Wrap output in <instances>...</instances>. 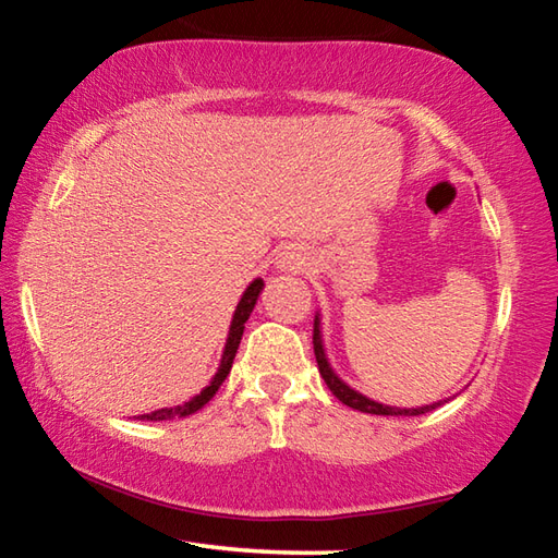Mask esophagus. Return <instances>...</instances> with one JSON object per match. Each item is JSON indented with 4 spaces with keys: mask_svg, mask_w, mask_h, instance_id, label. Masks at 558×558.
<instances>
[{
    "mask_svg": "<svg viewBox=\"0 0 558 558\" xmlns=\"http://www.w3.org/2000/svg\"><path fill=\"white\" fill-rule=\"evenodd\" d=\"M276 266L282 272H302L310 268V253L305 245L288 243V245H282L280 253L276 256Z\"/></svg>",
    "mask_w": 558,
    "mask_h": 558,
    "instance_id": "1",
    "label": "esophagus"
}]
</instances>
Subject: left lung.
<instances>
[{
  "instance_id": "obj_1",
  "label": "left lung",
  "mask_w": 558,
  "mask_h": 558,
  "mask_svg": "<svg viewBox=\"0 0 558 558\" xmlns=\"http://www.w3.org/2000/svg\"><path fill=\"white\" fill-rule=\"evenodd\" d=\"M313 344H315V356H317V366H319V374H323L325 384L329 386V391H332L339 401L349 409L354 411H362V413H374V415H421V413H428L433 409H438L446 401H438V403H426V405H418V409H399V405H386L369 399V396L359 393L356 389H352L347 381H342L337 376V372L332 369V364H329L327 352H325V342H323V317L319 313L315 315V332H313Z\"/></svg>"
}]
</instances>
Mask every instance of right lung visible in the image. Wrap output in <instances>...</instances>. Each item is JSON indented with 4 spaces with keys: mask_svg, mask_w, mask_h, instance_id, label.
I'll list each match as a JSON object with an SVG mask.
<instances>
[{
    "mask_svg": "<svg viewBox=\"0 0 558 558\" xmlns=\"http://www.w3.org/2000/svg\"><path fill=\"white\" fill-rule=\"evenodd\" d=\"M266 282L260 278H256L251 282L248 288L243 290V295L239 300V305L233 310V317H231V327H229V337H226V344H223V354H221V362H219V369L211 376L209 386H204V389L194 396V399H189L179 405H172V409H159L153 413H143V415H135L140 421H174V418H184V415H192L199 409H204L206 403L214 399V393L219 391V386L223 384L226 376L231 372V364H233V356L239 352V344H241V337H243V329H245V319L251 317L253 307H256L258 295Z\"/></svg>",
    "mask_w": 558,
    "mask_h": 558,
    "instance_id": "1",
    "label": "right lung"
}]
</instances>
